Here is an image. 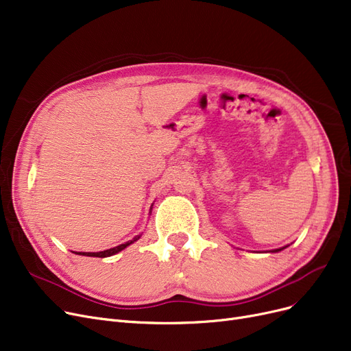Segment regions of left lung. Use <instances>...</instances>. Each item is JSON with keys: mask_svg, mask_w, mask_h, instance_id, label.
<instances>
[{"mask_svg": "<svg viewBox=\"0 0 351 351\" xmlns=\"http://www.w3.org/2000/svg\"><path fill=\"white\" fill-rule=\"evenodd\" d=\"M284 248H287V247H282V248H278V250H274V251H271V252H278V251H282Z\"/></svg>", "mask_w": 351, "mask_h": 351, "instance_id": "8db88e82", "label": "left lung"}]
</instances>
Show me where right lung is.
I'll list each match as a JSON object with an SVG mask.
<instances>
[{"mask_svg":"<svg viewBox=\"0 0 351 351\" xmlns=\"http://www.w3.org/2000/svg\"><path fill=\"white\" fill-rule=\"evenodd\" d=\"M141 237H142V235L134 237L132 241H128V242H125V243H120V245H117V247H114V248H110V250H106V251H100V252H74V254H77V255H86V256H97V258L112 256V255H114V254L120 252L121 250H125L126 247H129L130 243L136 242V241H138Z\"/></svg>","mask_w":351,"mask_h":351,"instance_id":"1","label":"right lung"}]
</instances>
